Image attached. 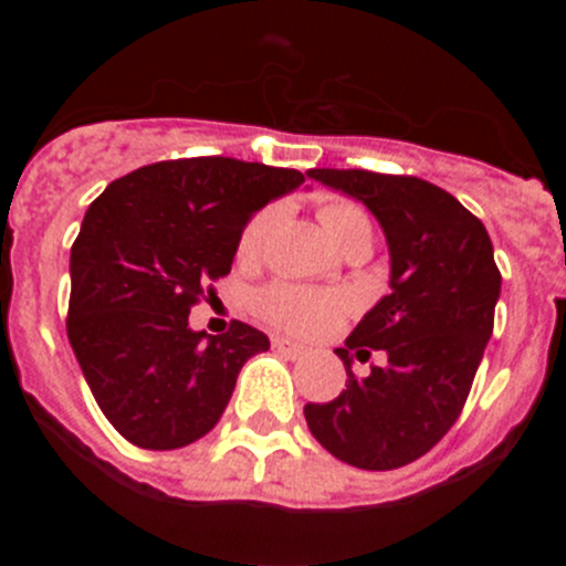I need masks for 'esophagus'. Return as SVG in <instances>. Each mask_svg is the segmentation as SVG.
<instances>
[{
	"mask_svg": "<svg viewBox=\"0 0 566 566\" xmlns=\"http://www.w3.org/2000/svg\"><path fill=\"white\" fill-rule=\"evenodd\" d=\"M272 345L274 348H280V352H286L289 357H303V354L308 352L303 343H294V339H286V337H272Z\"/></svg>",
	"mask_w": 566,
	"mask_h": 566,
	"instance_id": "esophagus-1",
	"label": "esophagus"
}]
</instances>
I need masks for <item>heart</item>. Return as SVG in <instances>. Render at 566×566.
<instances>
[{
  "label": "heart",
  "mask_w": 566,
  "mask_h": 566,
  "mask_svg": "<svg viewBox=\"0 0 566 566\" xmlns=\"http://www.w3.org/2000/svg\"><path fill=\"white\" fill-rule=\"evenodd\" d=\"M317 218L339 249L354 243V240H371V218L359 203L348 201V198H326L319 203ZM272 221V207L260 209L249 218V223L238 238V260L252 263L258 258L263 243H266ZM254 308L272 326L312 337V334H326L337 326L345 312H348V297L339 292L297 286V283H272L263 292H258Z\"/></svg>",
  "instance_id": "heart-1"
}]
</instances>
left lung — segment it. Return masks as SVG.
<instances>
[{"label": "left lung", "instance_id": "8db88e82", "mask_svg": "<svg viewBox=\"0 0 566 566\" xmlns=\"http://www.w3.org/2000/svg\"><path fill=\"white\" fill-rule=\"evenodd\" d=\"M314 181L371 209L391 254V294L337 348L345 388L303 408L308 431L339 462L394 470L424 457L451 431L493 334L502 274L476 214L413 175L308 169ZM382 350L368 378L353 357Z\"/></svg>", "mask_w": 566, "mask_h": 566}]
</instances>
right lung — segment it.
Returning a JSON list of instances; mask_svg holds the SVG:
<instances>
[{
	"mask_svg": "<svg viewBox=\"0 0 566 566\" xmlns=\"http://www.w3.org/2000/svg\"><path fill=\"white\" fill-rule=\"evenodd\" d=\"M303 172L223 155L135 169L90 203L70 249L67 339L98 408L127 442L175 451L207 437L249 357L269 337L234 319L189 328V308L227 277L258 209Z\"/></svg>",
	"mask_w": 566,
	"mask_h": 566,
	"instance_id": "right-lung-1",
	"label": "right lung"
}]
</instances>
